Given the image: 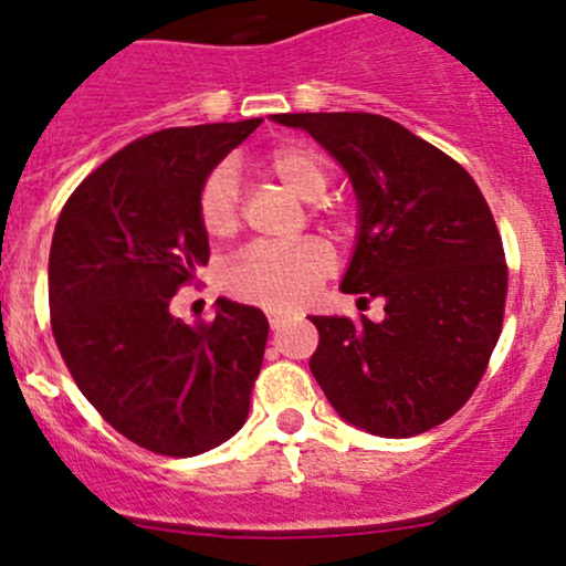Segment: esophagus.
I'll list each match as a JSON object with an SVG mask.
<instances>
[{"mask_svg": "<svg viewBox=\"0 0 566 566\" xmlns=\"http://www.w3.org/2000/svg\"><path fill=\"white\" fill-rule=\"evenodd\" d=\"M287 322H290V316L279 314V311H269V324H271V329H274V333L284 329V324H287Z\"/></svg>", "mask_w": 566, "mask_h": 566, "instance_id": "esophagus-1", "label": "esophagus"}]
</instances>
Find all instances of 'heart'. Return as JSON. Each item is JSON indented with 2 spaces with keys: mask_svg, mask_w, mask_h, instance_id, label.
<instances>
[{
  "mask_svg": "<svg viewBox=\"0 0 566 566\" xmlns=\"http://www.w3.org/2000/svg\"><path fill=\"white\" fill-rule=\"evenodd\" d=\"M265 172L287 191L305 201H314L316 218L340 223L335 207L322 205L333 184V167L308 143H279L263 159ZM197 218L210 239H229L242 226V188L237 170L220 161L201 178L197 191ZM335 258L322 239H301L295 244H250L226 263L220 284L231 297L263 308L287 311L311 301L319 284L333 274Z\"/></svg>",
  "mask_w": 566,
  "mask_h": 566,
  "instance_id": "obj_1",
  "label": "heart"
}]
</instances>
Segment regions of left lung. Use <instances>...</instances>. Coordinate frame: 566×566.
<instances>
[{"label": "left lung", "mask_w": 566, "mask_h": 566, "mask_svg": "<svg viewBox=\"0 0 566 566\" xmlns=\"http://www.w3.org/2000/svg\"><path fill=\"white\" fill-rule=\"evenodd\" d=\"M340 161L359 237L340 290L386 319L314 316L308 367L343 420L407 439L476 391L503 329L509 265L490 205L452 157L380 114H274Z\"/></svg>", "instance_id": "left-lung-1"}]
</instances>
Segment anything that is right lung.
Segmentation results:
<instances>
[{
  "label": "right lung",
  "instance_id": "add662e5",
  "mask_svg": "<svg viewBox=\"0 0 566 566\" xmlns=\"http://www.w3.org/2000/svg\"><path fill=\"white\" fill-rule=\"evenodd\" d=\"M263 119L170 127L133 140L76 186L50 247V324L71 378L122 437L170 458L244 426L263 365V311L220 297L186 324L170 301L210 261L201 178Z\"/></svg>",
  "mask_w": 566,
  "mask_h": 566
}]
</instances>
